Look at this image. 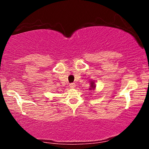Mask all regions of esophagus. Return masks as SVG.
I'll use <instances>...</instances> for the list:
<instances>
[{"label":"esophagus","mask_w":149,"mask_h":149,"mask_svg":"<svg viewBox=\"0 0 149 149\" xmlns=\"http://www.w3.org/2000/svg\"><path fill=\"white\" fill-rule=\"evenodd\" d=\"M69 87L71 88H74L75 87H76V84H75V83H71V84L69 85Z\"/></svg>","instance_id":"obj_1"}]
</instances>
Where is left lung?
<instances>
[{
  "instance_id": "obj_1",
  "label": "left lung",
  "mask_w": 149,
  "mask_h": 149,
  "mask_svg": "<svg viewBox=\"0 0 149 149\" xmlns=\"http://www.w3.org/2000/svg\"><path fill=\"white\" fill-rule=\"evenodd\" d=\"M90 83H90V88H90V90H92V89H93V90H94V89L95 88V87H96V86H95V83H94L93 81H91Z\"/></svg>"
}]
</instances>
